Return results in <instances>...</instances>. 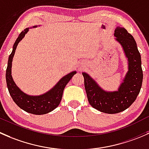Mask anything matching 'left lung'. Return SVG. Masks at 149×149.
Masks as SVG:
<instances>
[{"label": "left lung", "mask_w": 149, "mask_h": 149, "mask_svg": "<svg viewBox=\"0 0 149 149\" xmlns=\"http://www.w3.org/2000/svg\"><path fill=\"white\" fill-rule=\"evenodd\" d=\"M114 36L122 46L128 62V71L118 90L105 91L89 74L82 73L89 103L108 114L120 113L129 108L140 93L143 82L141 59L134 38L126 29L119 26L115 30Z\"/></svg>", "instance_id": "8db88e82"}]
</instances>
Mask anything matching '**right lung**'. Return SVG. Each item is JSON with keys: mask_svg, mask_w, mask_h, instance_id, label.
<instances>
[{"mask_svg": "<svg viewBox=\"0 0 149 149\" xmlns=\"http://www.w3.org/2000/svg\"><path fill=\"white\" fill-rule=\"evenodd\" d=\"M33 27H36V26ZM29 28L24 29V31H23L20 33L13 44V51L9 56L8 61V66L6 73V83H7L8 89L9 93L12 99L19 108L31 114H47L59 106L61 100H62V95H63L64 87L68 83L69 81L72 79L73 75L76 74V72H72L70 74L65 75L52 90L41 95L31 96L21 91L15 84L12 78V61H13V56H14L18 44L20 41L22 40L26 33L29 31Z\"/></svg>", "mask_w": 149, "mask_h": 149, "instance_id": "right-lung-1", "label": "right lung"}]
</instances>
